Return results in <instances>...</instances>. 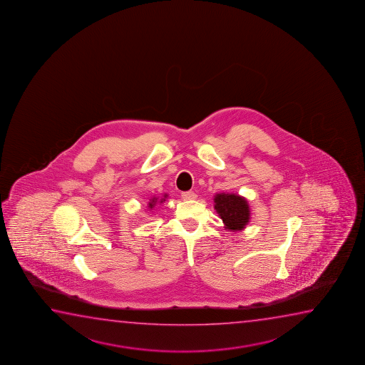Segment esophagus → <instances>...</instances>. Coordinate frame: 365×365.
<instances>
[{"instance_id": "1", "label": "esophagus", "mask_w": 365, "mask_h": 365, "mask_svg": "<svg viewBox=\"0 0 365 365\" xmlns=\"http://www.w3.org/2000/svg\"><path fill=\"white\" fill-rule=\"evenodd\" d=\"M182 198L185 200H195L197 195H195L193 190H188V192H183V193H182Z\"/></svg>"}]
</instances>
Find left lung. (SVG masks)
Returning a JSON list of instances; mask_svg holds the SVG:
<instances>
[{
    "instance_id": "1",
    "label": "left lung",
    "mask_w": 365,
    "mask_h": 365,
    "mask_svg": "<svg viewBox=\"0 0 365 365\" xmlns=\"http://www.w3.org/2000/svg\"><path fill=\"white\" fill-rule=\"evenodd\" d=\"M215 210L225 223V230H245L250 223V210L245 197L235 193H218L215 195Z\"/></svg>"
}]
</instances>
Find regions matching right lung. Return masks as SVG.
Wrapping results in <instances>:
<instances>
[{"mask_svg":"<svg viewBox=\"0 0 365 365\" xmlns=\"http://www.w3.org/2000/svg\"><path fill=\"white\" fill-rule=\"evenodd\" d=\"M165 198H167V195H163V198H160V200H158V198H152L150 200V203H148V208L150 210H153L155 208V205H157V203H163L165 202Z\"/></svg>","mask_w":365,"mask_h":365,"instance_id":"add662e5","label":"right lung"}]
</instances>
